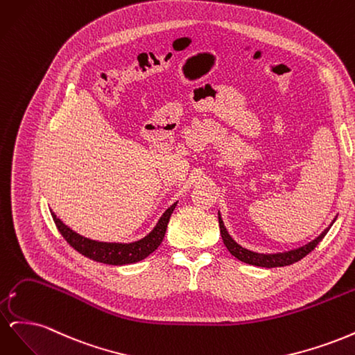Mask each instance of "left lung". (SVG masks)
I'll list each match as a JSON object with an SVG mask.
<instances>
[{
  "mask_svg": "<svg viewBox=\"0 0 355 355\" xmlns=\"http://www.w3.org/2000/svg\"><path fill=\"white\" fill-rule=\"evenodd\" d=\"M219 216V228H220V235L223 244L227 245V249L230 250V253L232 256L237 257L239 261L249 263V265H254V266H262V268H277V266H286V265H292L297 261L302 259L308 253L313 252L317 244L324 239V235L329 232L330 227L333 225L336 219H333V222L329 225V228H326L323 232H321L318 237L313 241H309L308 244L299 247V249L295 250H288V252H283V253H271V254H263V253H256L252 250H247L244 247H241L239 243H235L232 240L231 235L228 234L227 228H225L223 220L220 218V213L218 214Z\"/></svg>",
  "mask_w": 355,
  "mask_h": 355,
  "instance_id": "8db88e82",
  "label": "left lung"
}]
</instances>
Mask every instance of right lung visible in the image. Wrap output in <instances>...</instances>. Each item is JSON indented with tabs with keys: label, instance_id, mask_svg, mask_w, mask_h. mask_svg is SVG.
<instances>
[{
	"label": "right lung",
	"instance_id": "add662e5",
	"mask_svg": "<svg viewBox=\"0 0 355 355\" xmlns=\"http://www.w3.org/2000/svg\"><path fill=\"white\" fill-rule=\"evenodd\" d=\"M176 204L178 202L171 204V206L163 213V216L159 218L155 228L149 232L146 237H144L142 240H137L135 243H103V241L85 239L83 235L68 228L67 225L63 223L53 211H51V218L55 220L59 232L62 234V237L83 256L101 263L127 265V263H135V262L142 261L146 256H149L153 252L157 250V247L164 239L167 223L170 220L171 213H173L176 207Z\"/></svg>",
	"mask_w": 355,
	"mask_h": 355
}]
</instances>
